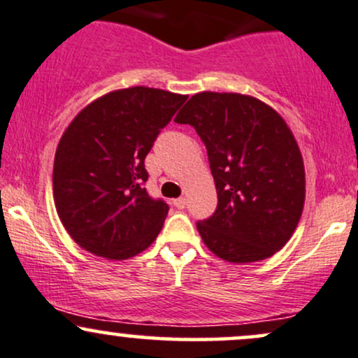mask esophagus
Returning <instances> with one entry per match:
<instances>
[{"mask_svg": "<svg viewBox=\"0 0 358 358\" xmlns=\"http://www.w3.org/2000/svg\"><path fill=\"white\" fill-rule=\"evenodd\" d=\"M173 206H175L176 209H185V206H187V200L183 199V197H180V199H175V200H173Z\"/></svg>", "mask_w": 358, "mask_h": 358, "instance_id": "34e87169", "label": "esophagus"}]
</instances>
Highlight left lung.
I'll return each instance as SVG.
<instances>
[{
  "label": "left lung",
  "mask_w": 358,
  "mask_h": 358,
  "mask_svg": "<svg viewBox=\"0 0 358 358\" xmlns=\"http://www.w3.org/2000/svg\"><path fill=\"white\" fill-rule=\"evenodd\" d=\"M175 122L192 125L207 148L217 190V209L197 222L207 248L231 263L284 248L306 199L302 155L285 120L255 96L202 92Z\"/></svg>",
  "instance_id": "left-lung-1"
}]
</instances>
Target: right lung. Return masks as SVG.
<instances>
[{
  "mask_svg": "<svg viewBox=\"0 0 358 358\" xmlns=\"http://www.w3.org/2000/svg\"><path fill=\"white\" fill-rule=\"evenodd\" d=\"M185 100L148 86L115 90L68 125L54 158V203L81 248L127 260L158 236L170 207L148 195L144 159Z\"/></svg>",
  "mask_w": 358,
  "mask_h": 358,
  "instance_id": "1",
  "label": "right lung"
}]
</instances>
